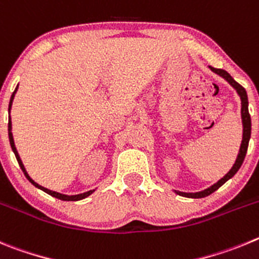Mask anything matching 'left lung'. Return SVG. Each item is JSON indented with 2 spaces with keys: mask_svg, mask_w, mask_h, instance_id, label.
<instances>
[{
  "mask_svg": "<svg viewBox=\"0 0 259 259\" xmlns=\"http://www.w3.org/2000/svg\"><path fill=\"white\" fill-rule=\"evenodd\" d=\"M210 69L213 72H215L217 74H220L222 76L223 78L228 81V82L231 83L234 86L235 89H236L237 94L240 95L241 98V118H243V126H244V133H243V141H241V146H240V152L237 155L236 158V162L234 164V166L231 167V170L223 177L221 181H218L215 185H213L211 187L206 188V190L201 191V192H196V193H186V192H179V191H176L178 195L181 196H185V197H192V199H201V197L205 196H209L210 193H213L214 191H217L218 188L221 187L222 185H225L226 182L228 181L230 178L235 176L237 173V170L240 169L241 164H243L244 158H245L246 155V151H248V144H249V139H250V130H251V124H250V115H249V109H248V95H246L245 89H244L243 86L240 85L239 82L234 80L231 77V74L227 73L225 69H221V68H214V67H210Z\"/></svg>",
  "mask_w": 259,
  "mask_h": 259,
  "instance_id": "obj_1",
  "label": "left lung"
}]
</instances>
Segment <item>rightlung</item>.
Wrapping results in <instances>:
<instances>
[{
  "instance_id": "1",
  "label": "right lung",
  "mask_w": 259,
  "mask_h": 259,
  "mask_svg": "<svg viewBox=\"0 0 259 259\" xmlns=\"http://www.w3.org/2000/svg\"><path fill=\"white\" fill-rule=\"evenodd\" d=\"M16 90H18V86H16L15 92H14V93H13V95H11L10 104H9V111H10V108H11V104H13V99H14V95H15ZM9 139H10L11 148H13L14 153H15V157H16V160H18V162H19L20 167H22L23 173H24V176L27 177V179H28V181L31 182V183H32V185H33V186H36L37 188H39V190L45 191L46 193H49V195H51V196L57 197V199H59V200H63V201H77V200H82V199H85V197H88V196H89V195H92V193L94 192V190H93V191H88V192H85V193H80V195H73V196H68V195H62V193H59V192H55V191H50V190H48V188L42 187V186L37 185L36 182H34L33 179L31 178V177L28 176V173H27V171H25V169H24V165H23V162H22V160H20L19 155H18V151H16V148H15V144H14V139H13V133H11V121H10V117H9Z\"/></svg>"
}]
</instances>
